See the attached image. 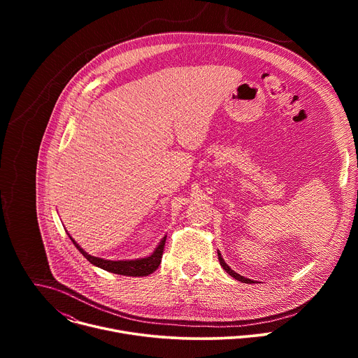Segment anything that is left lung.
I'll use <instances>...</instances> for the list:
<instances>
[{
	"instance_id": "1",
	"label": "left lung",
	"mask_w": 358,
	"mask_h": 358,
	"mask_svg": "<svg viewBox=\"0 0 358 358\" xmlns=\"http://www.w3.org/2000/svg\"><path fill=\"white\" fill-rule=\"evenodd\" d=\"M218 259H220L221 266L225 269V272H227V273H229L232 278H235L236 280H239V282H242V283H253V280H250V279H248V278H243V276L238 275L235 271H232V269L225 264V261L222 259V257H221V253H220V252H218Z\"/></svg>"
}]
</instances>
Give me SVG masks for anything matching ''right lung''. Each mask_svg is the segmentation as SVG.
I'll return each instance as SVG.
<instances>
[{
    "mask_svg": "<svg viewBox=\"0 0 358 358\" xmlns=\"http://www.w3.org/2000/svg\"><path fill=\"white\" fill-rule=\"evenodd\" d=\"M69 235V234H68ZM71 241L73 242V245L78 248V250L83 255V257L94 266L112 272V273H117V275H123V276H148L150 273L155 272L162 262L163 258V250H164V245H166V236L160 241V243L157 245V248L155 249L151 255L145 258H138V259H130V261H109V259H103V258H97V257H92L87 252H85L79 243H76V241L69 235Z\"/></svg>",
    "mask_w": 358,
    "mask_h": 358,
    "instance_id": "obj_1",
    "label": "right lung"
}]
</instances>
